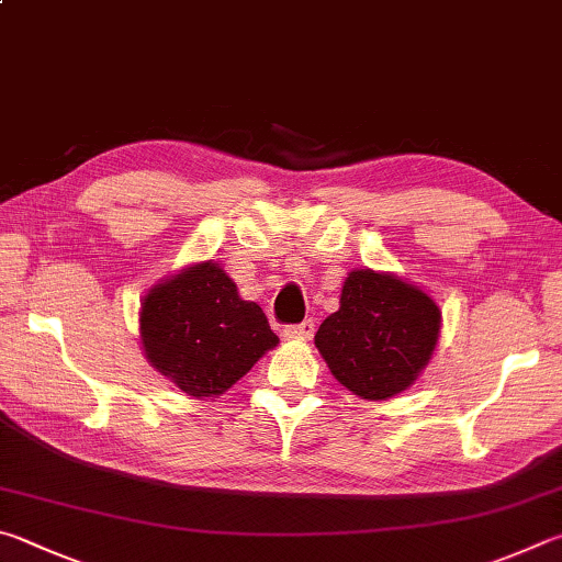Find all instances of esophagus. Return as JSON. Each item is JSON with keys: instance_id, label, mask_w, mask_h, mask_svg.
<instances>
[{"instance_id": "1", "label": "esophagus", "mask_w": 562, "mask_h": 562, "mask_svg": "<svg viewBox=\"0 0 562 562\" xmlns=\"http://www.w3.org/2000/svg\"><path fill=\"white\" fill-rule=\"evenodd\" d=\"M284 336H288V339H312V336H314V322L312 319H304L302 324L284 326Z\"/></svg>"}]
</instances>
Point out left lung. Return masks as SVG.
<instances>
[{"instance_id":"8db88e82","label":"left lung","mask_w":562,"mask_h":562,"mask_svg":"<svg viewBox=\"0 0 562 562\" xmlns=\"http://www.w3.org/2000/svg\"><path fill=\"white\" fill-rule=\"evenodd\" d=\"M442 312L430 294L391 272L351 270L341 307L322 322L316 349L336 381L366 401L411 387L432 359Z\"/></svg>"}]
</instances>
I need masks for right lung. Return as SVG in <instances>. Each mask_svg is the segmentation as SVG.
<instances>
[{"mask_svg": "<svg viewBox=\"0 0 562 562\" xmlns=\"http://www.w3.org/2000/svg\"><path fill=\"white\" fill-rule=\"evenodd\" d=\"M139 336L147 361L191 397L226 393L280 341L213 260L189 265L145 294Z\"/></svg>", "mask_w": 562, "mask_h": 562, "instance_id": "right-lung-1", "label": "right lung"}]
</instances>
